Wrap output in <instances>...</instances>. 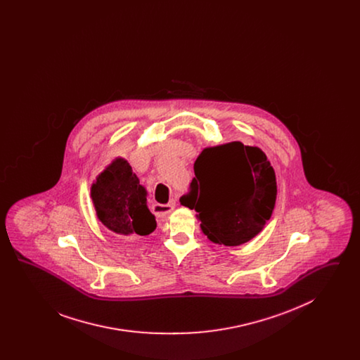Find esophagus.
Segmentation results:
<instances>
[{"label":"esophagus","instance_id":"obj_1","mask_svg":"<svg viewBox=\"0 0 360 360\" xmlns=\"http://www.w3.org/2000/svg\"><path fill=\"white\" fill-rule=\"evenodd\" d=\"M175 201L172 200L170 204H167V205H162V204H154L153 206V212H154L156 216H159V217H163V216H167L169 213H172V210H174V207H175Z\"/></svg>","mask_w":360,"mask_h":360}]
</instances>
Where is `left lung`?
I'll list each match as a JSON object with an SVG mask.
<instances>
[{"instance_id": "8db88e82", "label": "left lung", "mask_w": 360, "mask_h": 360, "mask_svg": "<svg viewBox=\"0 0 360 360\" xmlns=\"http://www.w3.org/2000/svg\"><path fill=\"white\" fill-rule=\"evenodd\" d=\"M194 174L191 195L181 204L197 212L207 239L236 247L262 232L274 210L276 178L259 147L241 141L206 147Z\"/></svg>"}]
</instances>
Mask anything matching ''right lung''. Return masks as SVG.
Wrapping results in <instances>:
<instances>
[{
    "instance_id": "obj_1",
    "label": "right lung",
    "mask_w": 360,
    "mask_h": 360,
    "mask_svg": "<svg viewBox=\"0 0 360 360\" xmlns=\"http://www.w3.org/2000/svg\"><path fill=\"white\" fill-rule=\"evenodd\" d=\"M97 217L121 236H147L156 228L147 206V190L124 158L113 159L90 188Z\"/></svg>"
}]
</instances>
